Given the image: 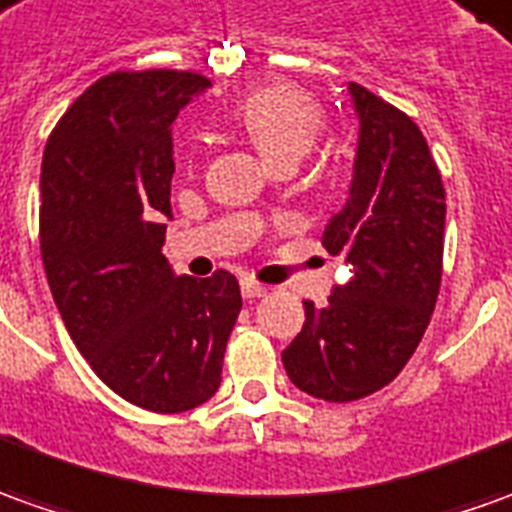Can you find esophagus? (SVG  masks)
I'll use <instances>...</instances> for the list:
<instances>
[{
	"instance_id": "34e87169",
	"label": "esophagus",
	"mask_w": 512,
	"mask_h": 512,
	"mask_svg": "<svg viewBox=\"0 0 512 512\" xmlns=\"http://www.w3.org/2000/svg\"><path fill=\"white\" fill-rule=\"evenodd\" d=\"M242 295H245V298H264V295H267V287L259 284L256 278H242Z\"/></svg>"
}]
</instances>
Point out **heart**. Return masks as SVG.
Masks as SVG:
<instances>
[{"label":"heart","mask_w":512,"mask_h":512,"mask_svg":"<svg viewBox=\"0 0 512 512\" xmlns=\"http://www.w3.org/2000/svg\"><path fill=\"white\" fill-rule=\"evenodd\" d=\"M323 122L326 116L315 97L292 83L253 88L225 114V125L250 139L276 167L295 164L309 153L323 130Z\"/></svg>","instance_id":"b5f03b06"}]
</instances>
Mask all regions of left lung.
Instances as JSON below:
<instances>
[{
    "mask_svg": "<svg viewBox=\"0 0 512 512\" xmlns=\"http://www.w3.org/2000/svg\"><path fill=\"white\" fill-rule=\"evenodd\" d=\"M351 94L354 183L323 248L354 276L323 309L303 301V329L281 354L298 390L334 404L373 396L410 362L438 301L446 228V189L421 128L359 83Z\"/></svg>",
    "mask_w": 512,
    "mask_h": 512,
    "instance_id": "obj_1",
    "label": "left lung"
}]
</instances>
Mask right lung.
<instances>
[{
    "mask_svg": "<svg viewBox=\"0 0 512 512\" xmlns=\"http://www.w3.org/2000/svg\"><path fill=\"white\" fill-rule=\"evenodd\" d=\"M209 80L119 69L66 108L41 161L38 239L49 290L102 382L150 412H186L220 387L242 309L228 270L175 278L164 259L169 125Z\"/></svg>",
    "mask_w": 512,
    "mask_h": 512,
    "instance_id": "1",
    "label": "right lung"
}]
</instances>
